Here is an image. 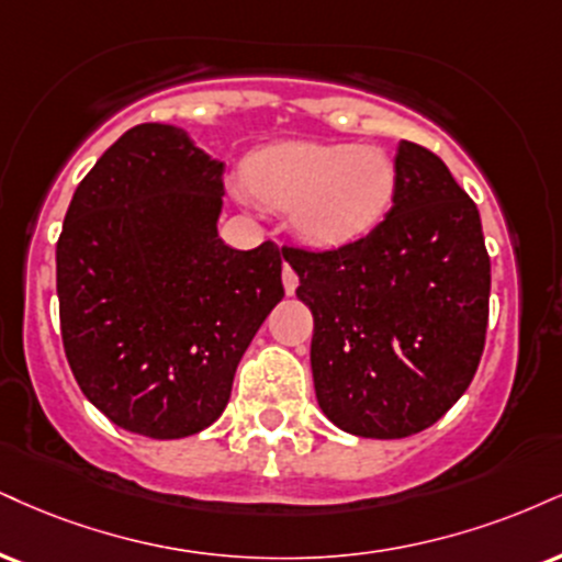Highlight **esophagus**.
I'll use <instances>...</instances> for the list:
<instances>
[{
	"instance_id": "obj_1",
	"label": "esophagus",
	"mask_w": 562,
	"mask_h": 562,
	"mask_svg": "<svg viewBox=\"0 0 562 562\" xmlns=\"http://www.w3.org/2000/svg\"><path fill=\"white\" fill-rule=\"evenodd\" d=\"M282 285H285L288 295H293L295 288H299V274H295V269L290 267V263L282 267Z\"/></svg>"
}]
</instances>
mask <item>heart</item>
Segmentation results:
<instances>
[{"label":"heart","instance_id":"b5f03b06","mask_svg":"<svg viewBox=\"0 0 562 562\" xmlns=\"http://www.w3.org/2000/svg\"><path fill=\"white\" fill-rule=\"evenodd\" d=\"M246 186L261 204L293 209L295 227L308 240L333 246L382 220L397 175L380 148L280 144L248 161Z\"/></svg>","mask_w":562,"mask_h":562}]
</instances>
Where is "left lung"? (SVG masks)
Instances as JSON below:
<instances>
[{
    "label": "left lung",
    "mask_w": 562,
    "mask_h": 562,
    "mask_svg": "<svg viewBox=\"0 0 562 562\" xmlns=\"http://www.w3.org/2000/svg\"><path fill=\"white\" fill-rule=\"evenodd\" d=\"M392 209L342 246H282L314 314L311 371L342 431L401 439L469 390L490 319V254L471 195L429 148L401 140Z\"/></svg>",
    "instance_id": "8db88e82"
}]
</instances>
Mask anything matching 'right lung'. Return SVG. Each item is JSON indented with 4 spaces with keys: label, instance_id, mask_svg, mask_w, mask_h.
<instances>
[{
    "label": "right lung",
    "instance_id": "right-lung-1",
    "mask_svg": "<svg viewBox=\"0 0 562 562\" xmlns=\"http://www.w3.org/2000/svg\"><path fill=\"white\" fill-rule=\"evenodd\" d=\"M225 165L144 123L80 180L57 240L63 346L112 424L178 439L222 416L240 356L282 301L277 243L216 233Z\"/></svg>",
    "mask_w": 562,
    "mask_h": 562
}]
</instances>
